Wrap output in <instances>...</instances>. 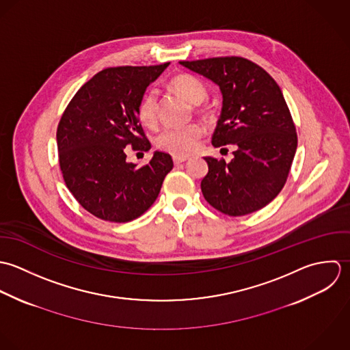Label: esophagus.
<instances>
[{"label":"esophagus","mask_w":350,"mask_h":350,"mask_svg":"<svg viewBox=\"0 0 350 350\" xmlns=\"http://www.w3.org/2000/svg\"><path fill=\"white\" fill-rule=\"evenodd\" d=\"M187 159H188L187 157H173V162H174V165H180V163L185 162Z\"/></svg>","instance_id":"obj_1"}]
</instances>
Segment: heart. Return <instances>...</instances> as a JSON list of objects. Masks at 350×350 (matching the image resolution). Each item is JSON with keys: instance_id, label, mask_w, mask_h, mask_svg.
<instances>
[{"instance_id": "heart-1", "label": "heart", "mask_w": 350, "mask_h": 350, "mask_svg": "<svg viewBox=\"0 0 350 350\" xmlns=\"http://www.w3.org/2000/svg\"><path fill=\"white\" fill-rule=\"evenodd\" d=\"M170 88L192 104H200L207 97L206 85L195 75L178 74L169 82ZM140 122L147 127H154L158 118V94L150 89L140 97L138 104ZM204 134V129L199 123L183 127H166L157 137V146L176 157L192 154Z\"/></svg>"}]
</instances>
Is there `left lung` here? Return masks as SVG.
Wrapping results in <instances>:
<instances>
[{"instance_id":"1","label":"left lung","mask_w":350,"mask_h":350,"mask_svg":"<svg viewBox=\"0 0 350 350\" xmlns=\"http://www.w3.org/2000/svg\"><path fill=\"white\" fill-rule=\"evenodd\" d=\"M215 82L223 96L212 144H234L230 162L206 157L204 199L215 210L242 216L261 210L282 189L297 147L296 129L276 81L241 57L181 61Z\"/></svg>"}]
</instances>
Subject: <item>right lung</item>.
<instances>
[{
  "label": "right lung",
  "mask_w": 350,
  "mask_h": 350,
  "mask_svg": "<svg viewBox=\"0 0 350 350\" xmlns=\"http://www.w3.org/2000/svg\"><path fill=\"white\" fill-rule=\"evenodd\" d=\"M167 66L104 69L81 86L61 118L57 143L66 187L85 210L103 220L126 223L139 217L173 169L172 157L162 151L142 167L126 159V147H151L138 104Z\"/></svg>",
  "instance_id": "right-lung-1"
}]
</instances>
